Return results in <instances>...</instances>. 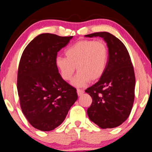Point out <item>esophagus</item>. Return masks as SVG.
Returning <instances> with one entry per match:
<instances>
[{
	"mask_svg": "<svg viewBox=\"0 0 152 152\" xmlns=\"http://www.w3.org/2000/svg\"><path fill=\"white\" fill-rule=\"evenodd\" d=\"M77 92L78 96H82V95L84 93H85V91H84L83 89H77Z\"/></svg>",
	"mask_w": 152,
	"mask_h": 152,
	"instance_id": "obj_1",
	"label": "esophagus"
}]
</instances>
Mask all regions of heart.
Instances as JSON below:
<instances>
[{
    "mask_svg": "<svg viewBox=\"0 0 152 152\" xmlns=\"http://www.w3.org/2000/svg\"><path fill=\"white\" fill-rule=\"evenodd\" d=\"M65 57L58 56L55 65L65 81L72 79L77 67V75L72 80L75 87H84L103 76L107 67L108 48L103 40H80L67 48Z\"/></svg>",
    "mask_w": 152,
    "mask_h": 152,
    "instance_id": "heart-1",
    "label": "heart"
}]
</instances>
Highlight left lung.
Here are the masks:
<instances>
[{
    "label": "left lung",
    "instance_id": "obj_1",
    "mask_svg": "<svg viewBox=\"0 0 152 152\" xmlns=\"http://www.w3.org/2000/svg\"><path fill=\"white\" fill-rule=\"evenodd\" d=\"M85 37H102L108 48L104 75L85 90L92 98L87 115L99 128H115L126 121L133 106L135 76L130 56L123 43L111 34L103 31Z\"/></svg>",
    "mask_w": 152,
    "mask_h": 152
}]
</instances>
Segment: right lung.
Here are the masks:
<instances>
[{
  "instance_id": "right-lung-1",
  "label": "right lung",
  "mask_w": 152,
  "mask_h": 152,
  "mask_svg": "<svg viewBox=\"0 0 152 152\" xmlns=\"http://www.w3.org/2000/svg\"><path fill=\"white\" fill-rule=\"evenodd\" d=\"M72 38L39 34L20 58L17 82L20 106L29 123L39 130L58 127L77 99L76 89L61 77L55 65L58 52Z\"/></svg>"
}]
</instances>
